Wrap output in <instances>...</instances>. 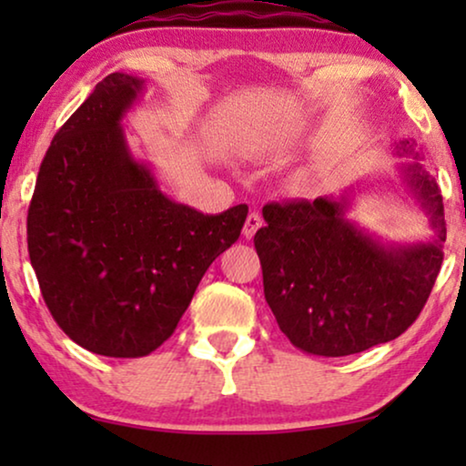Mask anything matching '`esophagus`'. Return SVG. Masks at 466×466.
<instances>
[{
  "instance_id": "34e87169",
  "label": "esophagus",
  "mask_w": 466,
  "mask_h": 466,
  "mask_svg": "<svg viewBox=\"0 0 466 466\" xmlns=\"http://www.w3.org/2000/svg\"><path fill=\"white\" fill-rule=\"evenodd\" d=\"M260 227H263V218H260V214L252 212V214L248 216V218H246V225H244V235H246V239H252V238H254V233H257Z\"/></svg>"
}]
</instances>
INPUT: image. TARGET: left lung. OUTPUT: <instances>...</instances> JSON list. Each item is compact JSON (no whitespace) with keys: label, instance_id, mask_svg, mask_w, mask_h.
<instances>
[{"label":"left lung","instance_id":"8db88e82","mask_svg":"<svg viewBox=\"0 0 466 466\" xmlns=\"http://www.w3.org/2000/svg\"><path fill=\"white\" fill-rule=\"evenodd\" d=\"M400 176L435 228L426 244H384L346 218L350 193L267 203L254 235L265 299L292 346L348 356L397 339L422 311L443 263V199L410 139Z\"/></svg>","mask_w":466,"mask_h":466}]
</instances>
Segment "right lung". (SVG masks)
I'll return each instance as SVG.
<instances>
[{
	"label": "right lung",
	"mask_w": 466,
	"mask_h": 466,
	"mask_svg": "<svg viewBox=\"0 0 466 466\" xmlns=\"http://www.w3.org/2000/svg\"><path fill=\"white\" fill-rule=\"evenodd\" d=\"M144 91L114 72L56 131L27 214L44 301L88 352L139 359L169 339L208 267L238 241L248 206L203 214L171 201L131 155L120 120Z\"/></svg>",
	"instance_id": "obj_1"
}]
</instances>
